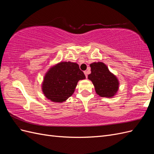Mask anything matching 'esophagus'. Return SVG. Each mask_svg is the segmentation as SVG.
I'll return each instance as SVG.
<instances>
[{"label": "esophagus", "instance_id": "obj_1", "mask_svg": "<svg viewBox=\"0 0 154 154\" xmlns=\"http://www.w3.org/2000/svg\"><path fill=\"white\" fill-rule=\"evenodd\" d=\"M84 74H85V77H86V78H87V75H88V71H84Z\"/></svg>", "mask_w": 154, "mask_h": 154}]
</instances>
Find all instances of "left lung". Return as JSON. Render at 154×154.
<instances>
[{
	"mask_svg": "<svg viewBox=\"0 0 154 154\" xmlns=\"http://www.w3.org/2000/svg\"><path fill=\"white\" fill-rule=\"evenodd\" d=\"M91 73L88 75L92 81L96 93L101 97H113L119 88V81L103 62H94L90 65Z\"/></svg>",
	"mask_w": 154,
	"mask_h": 154,
	"instance_id": "1",
	"label": "left lung"
}]
</instances>
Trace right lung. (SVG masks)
I'll return each mask as SVG.
<instances>
[{"instance_id": "add662e5", "label": "right lung", "mask_w": 154, "mask_h": 154, "mask_svg": "<svg viewBox=\"0 0 154 154\" xmlns=\"http://www.w3.org/2000/svg\"><path fill=\"white\" fill-rule=\"evenodd\" d=\"M85 78L76 63L60 62L45 74L42 88L48 99L61 103L72 96L78 82Z\"/></svg>"}]
</instances>
